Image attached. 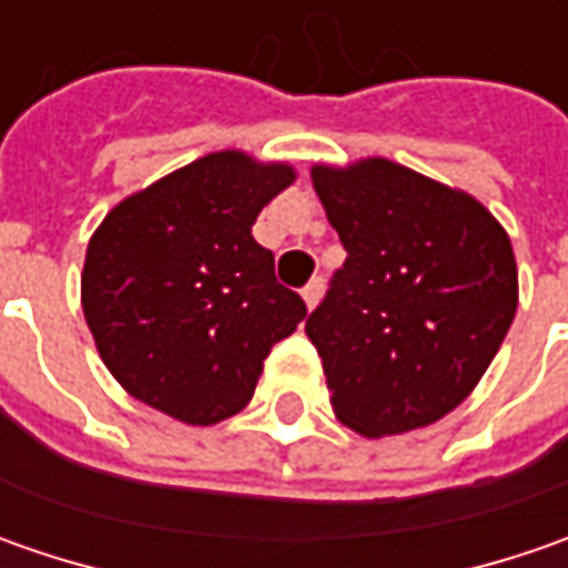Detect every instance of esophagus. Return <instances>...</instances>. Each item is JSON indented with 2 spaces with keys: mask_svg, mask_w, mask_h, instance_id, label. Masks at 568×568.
<instances>
[{
  "mask_svg": "<svg viewBox=\"0 0 568 568\" xmlns=\"http://www.w3.org/2000/svg\"><path fill=\"white\" fill-rule=\"evenodd\" d=\"M322 291H325V281H322V277H313V281L303 287V300H306V306H310V310H313L318 300H322Z\"/></svg>",
  "mask_w": 568,
  "mask_h": 568,
  "instance_id": "obj_1",
  "label": "esophagus"
}]
</instances>
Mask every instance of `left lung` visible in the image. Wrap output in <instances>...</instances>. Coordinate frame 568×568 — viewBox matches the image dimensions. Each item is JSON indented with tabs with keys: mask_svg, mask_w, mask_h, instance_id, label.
<instances>
[{
	"mask_svg": "<svg viewBox=\"0 0 568 568\" xmlns=\"http://www.w3.org/2000/svg\"><path fill=\"white\" fill-rule=\"evenodd\" d=\"M347 258L306 318L341 424L379 439L474 392L518 306L509 233L462 189L366 158L313 166Z\"/></svg>",
	"mask_w": 568,
	"mask_h": 568,
	"instance_id": "obj_1",
	"label": "left lung"
}]
</instances>
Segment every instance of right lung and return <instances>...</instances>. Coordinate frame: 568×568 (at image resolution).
Masks as SVG:
<instances>
[{
	"instance_id": "right-lung-1",
	"label": "right lung",
	"mask_w": 568,
	"mask_h": 568,
	"mask_svg": "<svg viewBox=\"0 0 568 568\" xmlns=\"http://www.w3.org/2000/svg\"><path fill=\"white\" fill-rule=\"evenodd\" d=\"M291 164L214 151L122 199L94 230L81 310L122 388L192 426L250 404L265 357L306 303L274 277L252 224Z\"/></svg>"
}]
</instances>
